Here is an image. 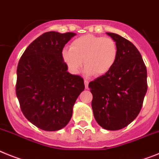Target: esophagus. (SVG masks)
Wrapping results in <instances>:
<instances>
[{
  "label": "esophagus",
  "instance_id": "esophagus-1",
  "mask_svg": "<svg viewBox=\"0 0 159 159\" xmlns=\"http://www.w3.org/2000/svg\"><path fill=\"white\" fill-rule=\"evenodd\" d=\"M84 83H85V87H86V89H88V86H89V81L86 79L84 80Z\"/></svg>",
  "mask_w": 159,
  "mask_h": 159
}]
</instances>
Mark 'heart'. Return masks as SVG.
Here are the masks:
<instances>
[{"mask_svg": "<svg viewBox=\"0 0 159 159\" xmlns=\"http://www.w3.org/2000/svg\"><path fill=\"white\" fill-rule=\"evenodd\" d=\"M118 53V46L112 38L86 34L73 40L69 49L63 51L62 56L73 73L79 71L83 62L88 73L101 76L112 69Z\"/></svg>", "mask_w": 159, "mask_h": 159, "instance_id": "obj_1", "label": "heart"}]
</instances>
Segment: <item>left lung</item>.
I'll list each match as a JSON object with an SVG mask.
<instances>
[{
    "mask_svg": "<svg viewBox=\"0 0 159 159\" xmlns=\"http://www.w3.org/2000/svg\"><path fill=\"white\" fill-rule=\"evenodd\" d=\"M118 46L116 62L108 73L89 83L94 116L107 130L126 127L138 116L147 91V70L141 53L131 42L107 33Z\"/></svg>",
    "mask_w": 159,
    "mask_h": 159,
    "instance_id": "left-lung-1",
    "label": "left lung"
}]
</instances>
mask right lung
<instances>
[{
	"label": "right lung",
	"instance_id": "add662e5",
	"mask_svg": "<svg viewBox=\"0 0 159 159\" xmlns=\"http://www.w3.org/2000/svg\"><path fill=\"white\" fill-rule=\"evenodd\" d=\"M75 33L48 31L27 47L17 69L16 94L24 116L39 129L57 131L67 125L84 80L67 72L62 57Z\"/></svg>",
	"mask_w": 159,
	"mask_h": 159
}]
</instances>
